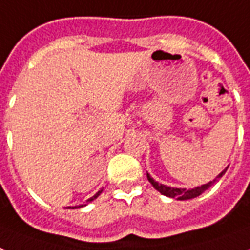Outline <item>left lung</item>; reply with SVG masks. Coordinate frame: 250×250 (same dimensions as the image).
<instances>
[{
  "instance_id": "left-lung-1",
  "label": "left lung",
  "mask_w": 250,
  "mask_h": 250,
  "mask_svg": "<svg viewBox=\"0 0 250 250\" xmlns=\"http://www.w3.org/2000/svg\"><path fill=\"white\" fill-rule=\"evenodd\" d=\"M227 169H228V167L224 169V170L219 174V176H216V178H215L214 181H209V182H207V184L205 185H201V186H197V188H171V186H167V185H163V184H159L157 181H155L152 177H150V174L146 171V178H148V181H149L150 184H152V186L159 191V193H161L163 195H165V197H169V198H176L177 201H188V199H193V198H197L199 197L202 193H205L206 190L208 188H211L212 185L216 182L218 180H220L224 174H226Z\"/></svg>"
}]
</instances>
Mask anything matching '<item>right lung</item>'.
<instances>
[{
	"mask_svg": "<svg viewBox=\"0 0 250 250\" xmlns=\"http://www.w3.org/2000/svg\"><path fill=\"white\" fill-rule=\"evenodd\" d=\"M101 193H102V190H101V191H98V193L95 194L94 197H91L90 199H87V202H91V201H93V199H95V198L98 197V195H100ZM83 206H86V203H85V205H80V206H69L68 208H73V209H74V208H81V207H83Z\"/></svg>",
	"mask_w": 250,
	"mask_h": 250,
	"instance_id": "obj_1",
	"label": "right lung"
}]
</instances>
